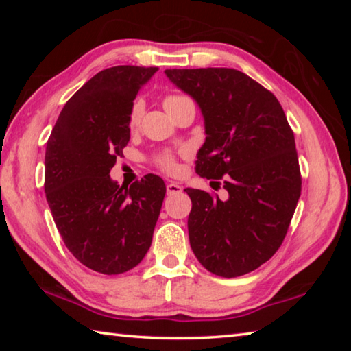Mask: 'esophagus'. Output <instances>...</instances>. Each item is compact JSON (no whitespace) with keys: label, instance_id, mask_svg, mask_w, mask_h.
Returning a JSON list of instances; mask_svg holds the SVG:
<instances>
[{"label":"esophagus","instance_id":"obj_1","mask_svg":"<svg viewBox=\"0 0 351 351\" xmlns=\"http://www.w3.org/2000/svg\"><path fill=\"white\" fill-rule=\"evenodd\" d=\"M182 192V187L180 184L176 182H169L167 184V195H175V193H181Z\"/></svg>","mask_w":351,"mask_h":351}]
</instances>
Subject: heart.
Returning <instances> with one entry per match:
<instances>
[{
  "instance_id": "obj_1",
  "label": "heart",
  "mask_w": 351,
  "mask_h": 351,
  "mask_svg": "<svg viewBox=\"0 0 351 351\" xmlns=\"http://www.w3.org/2000/svg\"><path fill=\"white\" fill-rule=\"evenodd\" d=\"M184 97H186V96H176V94H171V96H165L164 100H162L164 108L169 110L171 105L180 102V100L184 99ZM141 112H142L141 104L134 102L132 105V108H130V114H128V127L130 128L138 127L139 119H141ZM156 162H158L159 167L167 171V173H176V171H178V162H176V159L171 153H162L161 156L156 159Z\"/></svg>"
}]
</instances>
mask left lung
Instances as JSON below:
<instances>
[{
  "label": "left lung",
  "mask_w": 351,
  "mask_h": 351,
  "mask_svg": "<svg viewBox=\"0 0 351 351\" xmlns=\"http://www.w3.org/2000/svg\"><path fill=\"white\" fill-rule=\"evenodd\" d=\"M165 75L203 112L197 173L223 180L229 195L223 201L186 189L190 246L212 274L245 276L277 252L294 215L302 190L294 133L274 94L245 73L199 68Z\"/></svg>",
  "instance_id": "1"
}]
</instances>
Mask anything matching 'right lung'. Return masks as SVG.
<instances>
[{
	"instance_id": "obj_1",
	"label": "right lung",
	"mask_w": 351,
	"mask_h": 351,
	"mask_svg": "<svg viewBox=\"0 0 351 351\" xmlns=\"http://www.w3.org/2000/svg\"><path fill=\"white\" fill-rule=\"evenodd\" d=\"M158 68L112 66L88 80L58 116L45 154V192L74 257L93 271L127 272L152 245L165 184L145 175L130 187L110 178L130 141L128 114Z\"/></svg>"
}]
</instances>
